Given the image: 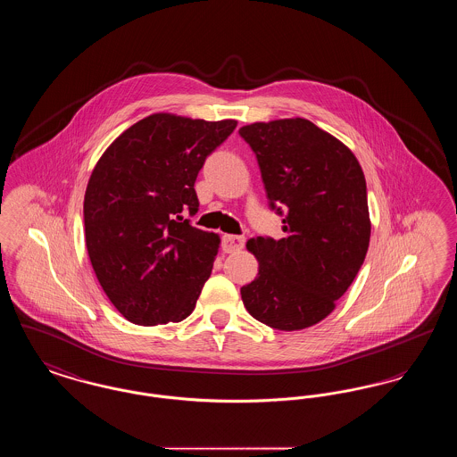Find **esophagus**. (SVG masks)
Wrapping results in <instances>:
<instances>
[{
  "mask_svg": "<svg viewBox=\"0 0 457 457\" xmlns=\"http://www.w3.org/2000/svg\"><path fill=\"white\" fill-rule=\"evenodd\" d=\"M245 246V237H235V235H224L222 237V250L226 253L238 252Z\"/></svg>",
  "mask_w": 457,
  "mask_h": 457,
  "instance_id": "1",
  "label": "esophagus"
}]
</instances>
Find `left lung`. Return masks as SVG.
I'll use <instances>...</instances> for the list:
<instances>
[{
  "label": "left lung",
  "instance_id": "8db88e82",
  "mask_svg": "<svg viewBox=\"0 0 457 457\" xmlns=\"http://www.w3.org/2000/svg\"><path fill=\"white\" fill-rule=\"evenodd\" d=\"M239 135L257 155L286 233L248 239L259 274L241 287V300L272 328L315 326L348 291L369 250L365 174L343 142L304 118L252 123Z\"/></svg>",
  "mask_w": 457,
  "mask_h": 457
}]
</instances>
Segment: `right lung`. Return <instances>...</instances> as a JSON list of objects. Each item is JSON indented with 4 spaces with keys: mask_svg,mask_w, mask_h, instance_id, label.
I'll return each mask as SVG.
<instances>
[{
    "mask_svg": "<svg viewBox=\"0 0 457 457\" xmlns=\"http://www.w3.org/2000/svg\"><path fill=\"white\" fill-rule=\"evenodd\" d=\"M235 129V120L155 112L123 131L90 174L88 259L131 324L181 322L194 312L220 239L185 218L198 211L196 174Z\"/></svg>",
    "mask_w": 457,
    "mask_h": 457,
    "instance_id": "1",
    "label": "right lung"
}]
</instances>
